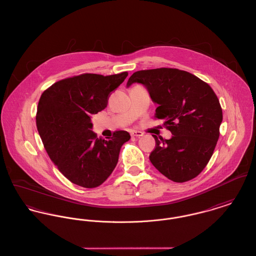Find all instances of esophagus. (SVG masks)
Returning a JSON list of instances; mask_svg holds the SVG:
<instances>
[{
  "instance_id": "obj_1",
  "label": "esophagus",
  "mask_w": 256,
  "mask_h": 256,
  "mask_svg": "<svg viewBox=\"0 0 256 256\" xmlns=\"http://www.w3.org/2000/svg\"><path fill=\"white\" fill-rule=\"evenodd\" d=\"M131 136H136V138H140V136H144V133H142L140 131H132L131 132Z\"/></svg>"
}]
</instances>
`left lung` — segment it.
I'll return each mask as SVG.
<instances>
[{
    "label": "left lung",
    "mask_w": 256,
    "mask_h": 256,
    "mask_svg": "<svg viewBox=\"0 0 256 256\" xmlns=\"http://www.w3.org/2000/svg\"><path fill=\"white\" fill-rule=\"evenodd\" d=\"M138 82L158 104L155 118L174 134H153L156 148L149 160L168 179L182 183L196 177L211 159L220 136L222 110L212 88L187 71L156 68L136 71L127 86Z\"/></svg>",
    "instance_id": "left-lung-1"
}]
</instances>
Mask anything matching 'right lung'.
Masks as SVG:
<instances>
[{"label":"right lung","mask_w":256,"mask_h":256,"mask_svg":"<svg viewBox=\"0 0 256 256\" xmlns=\"http://www.w3.org/2000/svg\"><path fill=\"white\" fill-rule=\"evenodd\" d=\"M127 76L86 73L56 82L41 94L36 127L44 148L58 170L78 186L96 188L105 182L131 138L116 131L103 140L92 131V116L107 107L108 95Z\"/></svg>","instance_id":"1"}]
</instances>
